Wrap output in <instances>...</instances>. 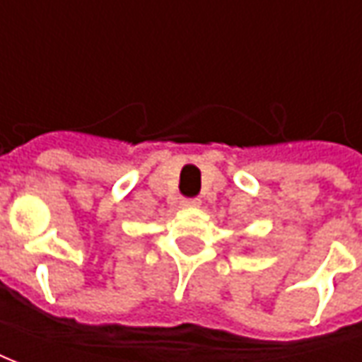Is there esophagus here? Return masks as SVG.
I'll list each match as a JSON object with an SVG mask.
<instances>
[{
    "instance_id": "34e87169",
    "label": "esophagus",
    "mask_w": 362,
    "mask_h": 362,
    "mask_svg": "<svg viewBox=\"0 0 362 362\" xmlns=\"http://www.w3.org/2000/svg\"><path fill=\"white\" fill-rule=\"evenodd\" d=\"M199 205V199H182V207H197Z\"/></svg>"
}]
</instances>
